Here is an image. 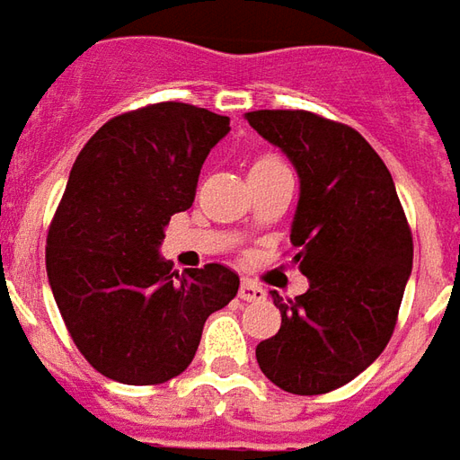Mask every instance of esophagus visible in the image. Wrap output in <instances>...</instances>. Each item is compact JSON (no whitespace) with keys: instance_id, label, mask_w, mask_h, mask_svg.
<instances>
[{"instance_id":"34e87169","label":"esophagus","mask_w":460,"mask_h":460,"mask_svg":"<svg viewBox=\"0 0 460 460\" xmlns=\"http://www.w3.org/2000/svg\"><path fill=\"white\" fill-rule=\"evenodd\" d=\"M237 295H240V299H245V302H262L265 299V289L255 285V282H250V279H243Z\"/></svg>"}]
</instances>
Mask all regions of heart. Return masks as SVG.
I'll return each instance as SVG.
<instances>
[{"instance_id": "b5f03b06", "label": "heart", "mask_w": 460, "mask_h": 460, "mask_svg": "<svg viewBox=\"0 0 460 460\" xmlns=\"http://www.w3.org/2000/svg\"><path fill=\"white\" fill-rule=\"evenodd\" d=\"M277 163H279V161H275V158H260L255 165H277ZM255 165H252V168H255Z\"/></svg>"}]
</instances>
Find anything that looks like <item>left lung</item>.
Returning <instances> with one entry per match:
<instances>
[{
  "label": "left lung",
  "mask_w": 460,
  "mask_h": 460,
  "mask_svg": "<svg viewBox=\"0 0 460 460\" xmlns=\"http://www.w3.org/2000/svg\"><path fill=\"white\" fill-rule=\"evenodd\" d=\"M247 123L299 175L289 240L309 279L299 297L272 295L282 314L257 364L302 396L349 384L392 340L413 243L389 168L359 133L309 111H252Z\"/></svg>",
  "instance_id": "8db88e82"
}]
</instances>
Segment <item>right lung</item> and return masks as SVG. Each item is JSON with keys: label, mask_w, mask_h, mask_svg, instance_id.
<instances>
[{"label": "right lung", "mask_w": 460, "mask_h": 460, "mask_svg": "<svg viewBox=\"0 0 460 460\" xmlns=\"http://www.w3.org/2000/svg\"><path fill=\"white\" fill-rule=\"evenodd\" d=\"M230 119L190 103H153L103 123L68 172L47 237V275L68 334L91 367L148 386L193 361L205 319L237 295L223 265L172 272L161 245L171 215Z\"/></svg>", "instance_id": "right-lung-1"}]
</instances>
